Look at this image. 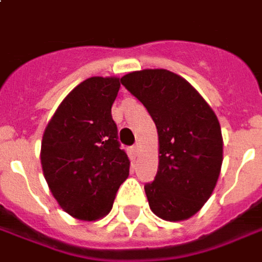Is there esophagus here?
I'll list each match as a JSON object with an SVG mask.
<instances>
[{"mask_svg": "<svg viewBox=\"0 0 262 262\" xmlns=\"http://www.w3.org/2000/svg\"><path fill=\"white\" fill-rule=\"evenodd\" d=\"M132 150H133V153L135 155H139V151H140V146H139V143H136L133 147H132Z\"/></svg>", "mask_w": 262, "mask_h": 262, "instance_id": "obj_1", "label": "esophagus"}]
</instances>
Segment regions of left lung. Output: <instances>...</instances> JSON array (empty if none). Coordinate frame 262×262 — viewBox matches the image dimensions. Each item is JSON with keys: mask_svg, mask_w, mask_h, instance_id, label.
<instances>
[{"mask_svg": "<svg viewBox=\"0 0 262 262\" xmlns=\"http://www.w3.org/2000/svg\"><path fill=\"white\" fill-rule=\"evenodd\" d=\"M120 82L157 127L159 169L144 186L150 210L166 221L187 220L210 199L220 176L219 119L187 80L170 71H136Z\"/></svg>", "mask_w": 262, "mask_h": 262, "instance_id": "obj_1", "label": "left lung"}]
</instances>
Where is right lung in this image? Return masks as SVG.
Listing matches in <instances>:
<instances>
[{"label": "right lung", "mask_w": 262, "mask_h": 262, "mask_svg": "<svg viewBox=\"0 0 262 262\" xmlns=\"http://www.w3.org/2000/svg\"><path fill=\"white\" fill-rule=\"evenodd\" d=\"M120 80L93 76L71 91L43 132L41 164L58 204L75 219L95 221L112 210L130 160L118 140L112 105Z\"/></svg>", "instance_id": "obj_1"}]
</instances>
